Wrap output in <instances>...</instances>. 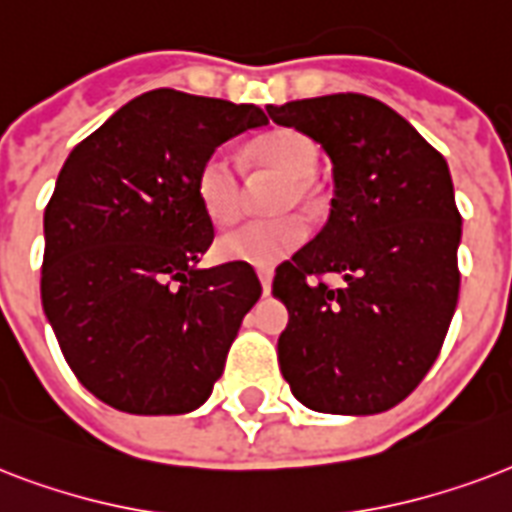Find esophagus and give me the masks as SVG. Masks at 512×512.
<instances>
[{
  "instance_id": "esophagus-1",
  "label": "esophagus",
  "mask_w": 512,
  "mask_h": 512,
  "mask_svg": "<svg viewBox=\"0 0 512 512\" xmlns=\"http://www.w3.org/2000/svg\"><path fill=\"white\" fill-rule=\"evenodd\" d=\"M256 272H259V280H261V288H264V293L272 291V277H275V272H272L269 267H259Z\"/></svg>"
}]
</instances>
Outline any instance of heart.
<instances>
[{
	"label": "heart",
	"instance_id": "obj_1",
	"mask_svg": "<svg viewBox=\"0 0 512 512\" xmlns=\"http://www.w3.org/2000/svg\"><path fill=\"white\" fill-rule=\"evenodd\" d=\"M248 160L261 173L283 178L275 211H288L293 205H315L318 189L312 176L318 170L320 152L310 136L291 128L267 130L248 144ZM194 186H197L202 211L213 224L224 227L240 216L243 184L227 152L219 149L200 162ZM304 240H307V224L299 216H280L269 221H251L221 235L216 253L224 261L251 264V267H275L288 259Z\"/></svg>",
	"mask_w": 512,
	"mask_h": 512
}]
</instances>
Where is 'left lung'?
<instances>
[{
  "label": "left lung",
  "mask_w": 512,
  "mask_h": 512,
  "mask_svg": "<svg viewBox=\"0 0 512 512\" xmlns=\"http://www.w3.org/2000/svg\"><path fill=\"white\" fill-rule=\"evenodd\" d=\"M267 114L334 162L326 227L275 269L272 293L288 310L280 371L312 411H387L425 379L457 310L462 216L449 165L368 95L304 98Z\"/></svg>",
  "instance_id": "8db88e82"
}]
</instances>
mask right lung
Segmentation results:
<instances>
[{
	"instance_id": "right-lung-1",
	"label": "right lung",
	"mask_w": 512,
	"mask_h": 512,
	"mask_svg": "<svg viewBox=\"0 0 512 512\" xmlns=\"http://www.w3.org/2000/svg\"><path fill=\"white\" fill-rule=\"evenodd\" d=\"M267 125L253 104L152 90L74 146L45 208L42 307L85 390L125 414H189L211 398L245 312L251 264L200 269L213 221L200 162Z\"/></svg>"
}]
</instances>
